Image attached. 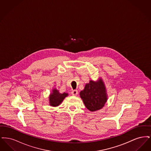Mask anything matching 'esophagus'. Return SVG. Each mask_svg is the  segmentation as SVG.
I'll return each mask as SVG.
<instances>
[{"mask_svg":"<svg viewBox=\"0 0 151 151\" xmlns=\"http://www.w3.org/2000/svg\"><path fill=\"white\" fill-rule=\"evenodd\" d=\"M71 94L73 96H76L78 94V91L77 90H73L72 91Z\"/></svg>","mask_w":151,"mask_h":151,"instance_id":"34e87169","label":"esophagus"}]
</instances>
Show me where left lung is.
Segmentation results:
<instances>
[{
  "mask_svg": "<svg viewBox=\"0 0 151 151\" xmlns=\"http://www.w3.org/2000/svg\"><path fill=\"white\" fill-rule=\"evenodd\" d=\"M80 95L86 108L91 111L102 109L107 101L105 85L101 79L96 83L91 80Z\"/></svg>",
  "mask_w": 151,
  "mask_h": 151,
  "instance_id": "1",
  "label": "left lung"
}]
</instances>
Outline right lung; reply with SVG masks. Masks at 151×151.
I'll return each mask as SVG.
<instances>
[{
  "label": "right lung",
  "mask_w": 151,
  "mask_h": 151,
  "mask_svg": "<svg viewBox=\"0 0 151 151\" xmlns=\"http://www.w3.org/2000/svg\"><path fill=\"white\" fill-rule=\"evenodd\" d=\"M67 96V93H60L57 89H53L52 93H51L50 96L49 97V101L50 104V105L51 106H57L63 101L65 97Z\"/></svg>",
  "instance_id": "add662e5"
}]
</instances>
